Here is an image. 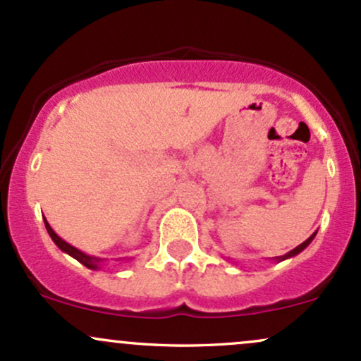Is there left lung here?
<instances>
[{"instance_id": "8db88e82", "label": "left lung", "mask_w": 361, "mask_h": 361, "mask_svg": "<svg viewBox=\"0 0 361 361\" xmlns=\"http://www.w3.org/2000/svg\"><path fill=\"white\" fill-rule=\"evenodd\" d=\"M313 238H315V234H312V235H310V238H308V239H306V241H305V243H301V244H300V246H298V247H294V250H293V251H289V253H288V255H284V257H277V259H279V262H282V259H286V258H290V257H294V255L301 253V251H303V250H305V247H306V246H308V244H310V243H312V239H313Z\"/></svg>"}]
</instances>
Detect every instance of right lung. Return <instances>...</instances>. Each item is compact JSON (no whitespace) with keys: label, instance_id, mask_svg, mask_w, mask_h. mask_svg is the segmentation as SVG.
<instances>
[{"label":"right lung","instance_id":"1","mask_svg":"<svg viewBox=\"0 0 361 361\" xmlns=\"http://www.w3.org/2000/svg\"><path fill=\"white\" fill-rule=\"evenodd\" d=\"M44 224H46V231H48V234L51 235V239H53V241H55V244H56L58 247H60L61 251H65V253H68V255H71V257L75 258L77 262H80V263H82V265H86L87 269H98V267L102 265V262H103L102 258L89 257V255L82 253V251H79V250H77V247L71 246V244H68V243H65L63 239H61V238H58V235H56V232L53 231L51 227H49V224L46 222V220H44Z\"/></svg>","mask_w":361,"mask_h":361}]
</instances>
